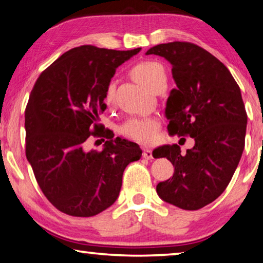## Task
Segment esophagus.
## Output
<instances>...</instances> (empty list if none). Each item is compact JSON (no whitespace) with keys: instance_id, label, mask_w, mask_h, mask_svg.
Returning <instances> with one entry per match:
<instances>
[{"instance_id":"34e87169","label":"esophagus","mask_w":263,"mask_h":263,"mask_svg":"<svg viewBox=\"0 0 263 263\" xmlns=\"http://www.w3.org/2000/svg\"><path fill=\"white\" fill-rule=\"evenodd\" d=\"M142 157H144L145 159H147V160L152 159V158H153L152 151H151V149L147 148V147H145V148H144V153H142Z\"/></svg>"}]
</instances>
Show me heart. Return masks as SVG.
Returning <instances> with one entry per match:
<instances>
[{
	"instance_id": "1",
	"label": "heart",
	"mask_w": 263,
	"mask_h": 263,
	"mask_svg": "<svg viewBox=\"0 0 263 263\" xmlns=\"http://www.w3.org/2000/svg\"><path fill=\"white\" fill-rule=\"evenodd\" d=\"M132 78L142 86L152 89L159 83H166V70L155 61H141L131 69ZM106 103L112 101V89H108L105 95ZM159 121L152 117H133L121 126V133L133 141L140 144H151L154 141L159 130Z\"/></svg>"
}]
</instances>
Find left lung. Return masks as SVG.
Returning a JSON list of instances; mask_svg holds the SVG:
<instances>
[{
    "label": "left lung",
    "mask_w": 263,
    "mask_h": 263,
    "mask_svg": "<svg viewBox=\"0 0 263 263\" xmlns=\"http://www.w3.org/2000/svg\"><path fill=\"white\" fill-rule=\"evenodd\" d=\"M146 54L163 57L173 66L176 88L167 100L168 133L195 139L185 154L177 144L153 151L154 158L174 166L157 193L177 208L198 210L224 193L242 155L247 114L240 88L221 61L193 43L160 44Z\"/></svg>",
    "instance_id": "obj_1"
}]
</instances>
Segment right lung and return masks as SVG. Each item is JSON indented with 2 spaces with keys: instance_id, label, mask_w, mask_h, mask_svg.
Returning a JSON list of instances; mask_svg holds the SVG:
<instances>
[{
  "instance_id": "obj_1",
  "label": "right lung",
  "mask_w": 263,
  "mask_h": 263,
  "mask_svg": "<svg viewBox=\"0 0 263 263\" xmlns=\"http://www.w3.org/2000/svg\"><path fill=\"white\" fill-rule=\"evenodd\" d=\"M141 48H72L39 75L25 109V154L43 194L66 215L91 217L112 205L124 169L141 158L136 142L100 124L116 68ZM90 136L105 148L87 151ZM104 141V140H103Z\"/></svg>"
}]
</instances>
